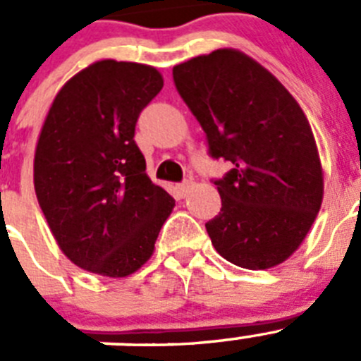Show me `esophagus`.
I'll return each mask as SVG.
<instances>
[{
    "mask_svg": "<svg viewBox=\"0 0 361 361\" xmlns=\"http://www.w3.org/2000/svg\"><path fill=\"white\" fill-rule=\"evenodd\" d=\"M192 187H194V183H192V181H183V183L176 185V190H178V194H180L181 197H185L188 192H190Z\"/></svg>",
    "mask_w": 361,
    "mask_h": 361,
    "instance_id": "esophagus-1",
    "label": "esophagus"
}]
</instances>
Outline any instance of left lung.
I'll return each mask as SVG.
<instances>
[{"mask_svg": "<svg viewBox=\"0 0 361 361\" xmlns=\"http://www.w3.org/2000/svg\"><path fill=\"white\" fill-rule=\"evenodd\" d=\"M180 96L214 158L233 169L215 181L222 207L207 222L215 251L264 271L290 258L324 197V173L305 112L262 63L233 48L173 67Z\"/></svg>", "mask_w": 361, "mask_h": 361, "instance_id": "1", "label": "left lung"}]
</instances>
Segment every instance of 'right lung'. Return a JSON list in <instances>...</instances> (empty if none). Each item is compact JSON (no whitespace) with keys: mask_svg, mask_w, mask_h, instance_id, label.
I'll list each match as a JSON object with an SVG mask.
<instances>
[{"mask_svg":"<svg viewBox=\"0 0 361 361\" xmlns=\"http://www.w3.org/2000/svg\"><path fill=\"white\" fill-rule=\"evenodd\" d=\"M161 87L157 67L104 59L74 74L53 99L33 185L56 244L80 269L126 278L153 257L174 200L149 180L133 135Z\"/></svg>","mask_w":361,"mask_h":361,"instance_id":"obj_1","label":"right lung"}]
</instances>
